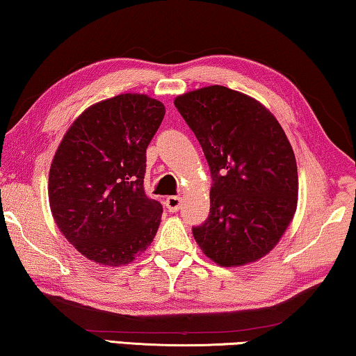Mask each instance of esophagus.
<instances>
[{"label": "esophagus", "instance_id": "esophagus-1", "mask_svg": "<svg viewBox=\"0 0 356 356\" xmlns=\"http://www.w3.org/2000/svg\"><path fill=\"white\" fill-rule=\"evenodd\" d=\"M165 204L169 212H177L180 209V204H182V198H179V196H168Z\"/></svg>", "mask_w": 356, "mask_h": 356}]
</instances>
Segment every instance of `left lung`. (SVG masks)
Here are the masks:
<instances>
[{
  "mask_svg": "<svg viewBox=\"0 0 356 356\" xmlns=\"http://www.w3.org/2000/svg\"><path fill=\"white\" fill-rule=\"evenodd\" d=\"M177 111L211 168V212L193 238L218 266L255 263L295 217L298 166L284 128L266 106L223 86L179 95Z\"/></svg>",
  "mask_w": 356,
  "mask_h": 356,
  "instance_id": "obj_1",
  "label": "left lung"
}]
</instances>
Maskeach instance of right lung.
<instances>
[{"mask_svg": "<svg viewBox=\"0 0 356 356\" xmlns=\"http://www.w3.org/2000/svg\"><path fill=\"white\" fill-rule=\"evenodd\" d=\"M165 104L144 93L95 103L67 128L49 171L56 227L79 253L125 266L154 241L163 207L144 191L145 149Z\"/></svg>", "mask_w": 356, "mask_h": 356, "instance_id": "1", "label": "right lung"}]
</instances>
